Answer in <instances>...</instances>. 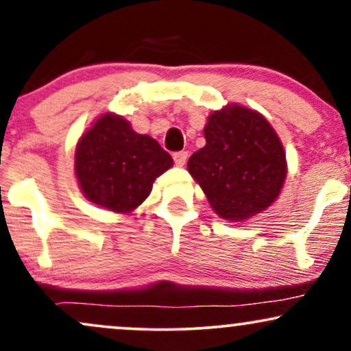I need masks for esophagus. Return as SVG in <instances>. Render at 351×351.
Masks as SVG:
<instances>
[{
    "label": "esophagus",
    "instance_id": "esophagus-1",
    "mask_svg": "<svg viewBox=\"0 0 351 351\" xmlns=\"http://www.w3.org/2000/svg\"><path fill=\"white\" fill-rule=\"evenodd\" d=\"M173 160H175V163L178 165V167H183L188 160V152H175L173 153Z\"/></svg>",
    "mask_w": 351,
    "mask_h": 351
}]
</instances>
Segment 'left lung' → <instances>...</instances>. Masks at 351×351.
Masks as SVG:
<instances>
[{
	"mask_svg": "<svg viewBox=\"0 0 351 351\" xmlns=\"http://www.w3.org/2000/svg\"><path fill=\"white\" fill-rule=\"evenodd\" d=\"M204 138L206 145L189 156L188 171L216 215L234 223L271 206L287 176L284 147L271 123L234 104L208 117Z\"/></svg>",
	"mask_w": 351,
	"mask_h": 351,
	"instance_id": "1",
	"label": "left lung"
}]
</instances>
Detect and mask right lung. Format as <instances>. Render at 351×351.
<instances>
[{
	"label": "right lung",
	"mask_w": 351,
	"mask_h": 351,
	"mask_svg": "<svg viewBox=\"0 0 351 351\" xmlns=\"http://www.w3.org/2000/svg\"><path fill=\"white\" fill-rule=\"evenodd\" d=\"M173 160L155 138L140 135L123 117L104 114L80 136L75 176L84 196L115 213H130L150 195Z\"/></svg>",
	"instance_id": "1"
}]
</instances>
